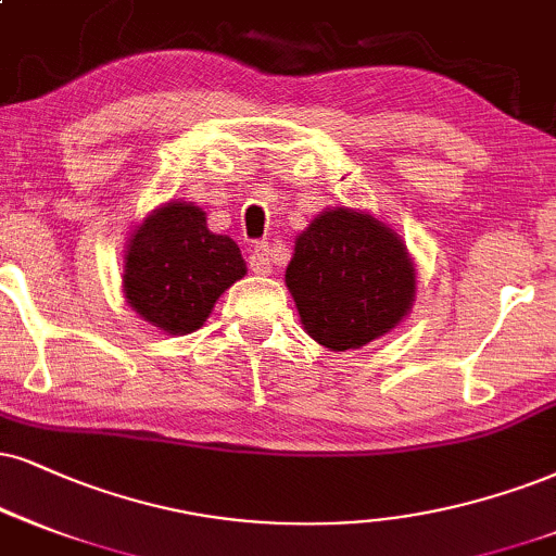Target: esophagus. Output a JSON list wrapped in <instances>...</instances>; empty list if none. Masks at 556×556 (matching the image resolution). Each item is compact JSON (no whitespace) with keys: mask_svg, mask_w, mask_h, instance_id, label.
<instances>
[{"mask_svg":"<svg viewBox=\"0 0 556 556\" xmlns=\"http://www.w3.org/2000/svg\"><path fill=\"white\" fill-rule=\"evenodd\" d=\"M250 270L257 273V276H267L273 270V250L270 244L260 242L250 250Z\"/></svg>","mask_w":556,"mask_h":556,"instance_id":"34e87169","label":"esophagus"}]
</instances>
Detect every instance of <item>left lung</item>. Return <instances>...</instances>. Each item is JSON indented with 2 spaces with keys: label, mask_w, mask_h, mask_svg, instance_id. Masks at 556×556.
<instances>
[{
  "label": "left lung",
  "mask_w": 556,
  "mask_h": 556,
  "mask_svg": "<svg viewBox=\"0 0 556 556\" xmlns=\"http://www.w3.org/2000/svg\"><path fill=\"white\" fill-rule=\"evenodd\" d=\"M286 286L304 330L319 345L351 351L400 325L415 299V267L392 229L334 208L296 239Z\"/></svg>",
  "instance_id": "obj_1"
}]
</instances>
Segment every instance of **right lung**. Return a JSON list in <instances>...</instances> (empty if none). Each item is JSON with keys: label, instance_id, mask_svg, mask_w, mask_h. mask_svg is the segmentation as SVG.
Returning a JSON list of instances; mask_svg holds the SVG:
<instances>
[{"label": "right lung", "instance_id": "right-lung-1", "mask_svg": "<svg viewBox=\"0 0 556 556\" xmlns=\"http://www.w3.org/2000/svg\"><path fill=\"white\" fill-rule=\"evenodd\" d=\"M247 273L235 239L214 235L193 203H167L131 237L123 270L128 304L169 334L193 332Z\"/></svg>", "mask_w": 556, "mask_h": 556}]
</instances>
